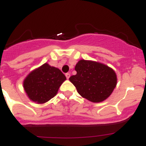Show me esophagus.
Instances as JSON below:
<instances>
[{
    "instance_id": "1",
    "label": "esophagus",
    "mask_w": 146,
    "mask_h": 146,
    "mask_svg": "<svg viewBox=\"0 0 146 146\" xmlns=\"http://www.w3.org/2000/svg\"><path fill=\"white\" fill-rule=\"evenodd\" d=\"M65 75H66V77L67 79H69V77H70V74H69V73H66V74Z\"/></svg>"
}]
</instances>
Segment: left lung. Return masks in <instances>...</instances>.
Masks as SVG:
<instances>
[{
	"label": "left lung",
	"instance_id": "left-lung-1",
	"mask_svg": "<svg viewBox=\"0 0 146 146\" xmlns=\"http://www.w3.org/2000/svg\"><path fill=\"white\" fill-rule=\"evenodd\" d=\"M77 74L69 80L78 94L92 102H101L108 99L117 84V76L113 69L92 60H80L75 66Z\"/></svg>",
	"mask_w": 146,
	"mask_h": 146
}]
</instances>
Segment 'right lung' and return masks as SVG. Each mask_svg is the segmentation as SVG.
<instances>
[{
	"label": "right lung",
	"mask_w": 146,
	"mask_h": 146,
	"mask_svg": "<svg viewBox=\"0 0 146 146\" xmlns=\"http://www.w3.org/2000/svg\"><path fill=\"white\" fill-rule=\"evenodd\" d=\"M66 77L58 68L44 64L32 71L23 81L27 96L37 104H43L57 94Z\"/></svg>",
	"instance_id": "add662e5"
}]
</instances>
